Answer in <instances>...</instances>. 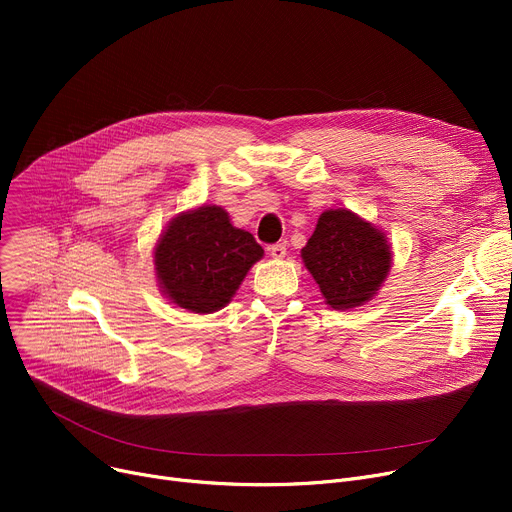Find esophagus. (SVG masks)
<instances>
[{"label": "esophagus", "mask_w": 512, "mask_h": 512, "mask_svg": "<svg viewBox=\"0 0 512 512\" xmlns=\"http://www.w3.org/2000/svg\"><path fill=\"white\" fill-rule=\"evenodd\" d=\"M270 255L274 259H284L286 257V242H278V245L270 247Z\"/></svg>", "instance_id": "34e87169"}]
</instances>
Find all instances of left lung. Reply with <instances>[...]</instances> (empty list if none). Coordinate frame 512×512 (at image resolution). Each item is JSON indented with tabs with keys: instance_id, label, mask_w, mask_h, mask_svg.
I'll return each instance as SVG.
<instances>
[{
	"instance_id": "obj_1",
	"label": "left lung",
	"mask_w": 512,
	"mask_h": 512,
	"mask_svg": "<svg viewBox=\"0 0 512 512\" xmlns=\"http://www.w3.org/2000/svg\"><path fill=\"white\" fill-rule=\"evenodd\" d=\"M301 257L326 305L342 311L371 301L392 267L386 234L348 209L319 215Z\"/></svg>"
}]
</instances>
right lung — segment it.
I'll return each mask as SVG.
<instances>
[{
    "label": "right lung",
    "instance_id": "right-lung-1",
    "mask_svg": "<svg viewBox=\"0 0 512 512\" xmlns=\"http://www.w3.org/2000/svg\"><path fill=\"white\" fill-rule=\"evenodd\" d=\"M261 257L253 234L234 228L228 211L218 205L178 213L153 251L161 292L193 313L226 307Z\"/></svg>",
    "mask_w": 512,
    "mask_h": 512
}]
</instances>
